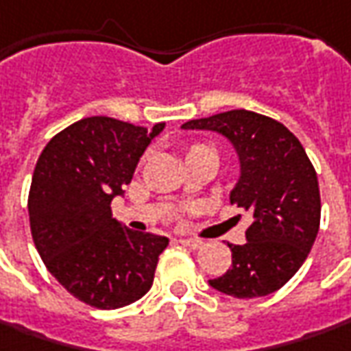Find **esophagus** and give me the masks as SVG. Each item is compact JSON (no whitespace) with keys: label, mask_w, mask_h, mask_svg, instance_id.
Segmentation results:
<instances>
[{"label":"esophagus","mask_w":351,"mask_h":351,"mask_svg":"<svg viewBox=\"0 0 351 351\" xmlns=\"http://www.w3.org/2000/svg\"><path fill=\"white\" fill-rule=\"evenodd\" d=\"M178 243H180V245H184V247H188V248H199L202 245H204L199 239H186V237H180V239H178Z\"/></svg>","instance_id":"obj_1"}]
</instances>
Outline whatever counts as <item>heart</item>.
Here are the masks:
<instances>
[{
	"mask_svg": "<svg viewBox=\"0 0 351 351\" xmlns=\"http://www.w3.org/2000/svg\"><path fill=\"white\" fill-rule=\"evenodd\" d=\"M196 147H198V145H196Z\"/></svg>",
	"mask_w": 351,
	"mask_h": 351,
	"instance_id": "1",
	"label": "heart"
}]
</instances>
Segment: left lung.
<instances>
[{
	"mask_svg": "<svg viewBox=\"0 0 351 351\" xmlns=\"http://www.w3.org/2000/svg\"><path fill=\"white\" fill-rule=\"evenodd\" d=\"M213 132L239 157V178L229 199L250 215L245 245H229L231 268L210 280L237 299L270 295L308 256L320 223L319 180L301 141L287 128L250 110H227L182 124Z\"/></svg>",
	"mask_w": 351,
	"mask_h": 351,
	"instance_id": "left-lung-1",
	"label": "left lung"
}]
</instances>
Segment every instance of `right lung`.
<instances>
[{"label": "right lung", "instance_id": "1", "mask_svg": "<svg viewBox=\"0 0 351 351\" xmlns=\"http://www.w3.org/2000/svg\"><path fill=\"white\" fill-rule=\"evenodd\" d=\"M165 122L152 130L108 116L83 118L48 141L29 194L36 250L48 272L79 301L118 308L143 297L169 239L132 231L112 217L139 159Z\"/></svg>", "mask_w": 351, "mask_h": 351}]
</instances>
